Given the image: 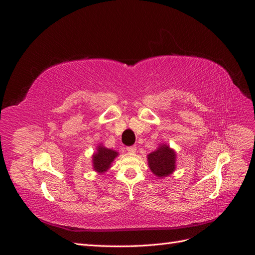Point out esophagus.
Instances as JSON below:
<instances>
[{
	"label": "esophagus",
	"mask_w": 255,
	"mask_h": 255,
	"mask_svg": "<svg viewBox=\"0 0 255 255\" xmlns=\"http://www.w3.org/2000/svg\"><path fill=\"white\" fill-rule=\"evenodd\" d=\"M136 150H137V148H136L135 145L128 146V148H127V151H128V152H129V153H135V152H136Z\"/></svg>",
	"instance_id": "esophagus-1"
}]
</instances>
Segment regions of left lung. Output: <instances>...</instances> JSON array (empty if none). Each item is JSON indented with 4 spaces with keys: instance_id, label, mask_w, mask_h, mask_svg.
I'll list each match as a JSON object with an SVG mask.
<instances>
[{
    "instance_id": "8db88e82",
    "label": "left lung",
    "mask_w": 255,
    "mask_h": 255,
    "mask_svg": "<svg viewBox=\"0 0 255 255\" xmlns=\"http://www.w3.org/2000/svg\"><path fill=\"white\" fill-rule=\"evenodd\" d=\"M150 170L157 177H166L174 172L176 152L167 143L158 144V148L146 155Z\"/></svg>"
}]
</instances>
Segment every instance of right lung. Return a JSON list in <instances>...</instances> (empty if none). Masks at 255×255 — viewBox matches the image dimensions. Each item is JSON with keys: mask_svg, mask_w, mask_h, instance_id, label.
Segmentation results:
<instances>
[{"mask_svg": "<svg viewBox=\"0 0 255 255\" xmlns=\"http://www.w3.org/2000/svg\"><path fill=\"white\" fill-rule=\"evenodd\" d=\"M118 155L119 153L117 151L106 148L102 143H99L97 151L92 154V168L97 173L102 174L112 167L113 161Z\"/></svg>", "mask_w": 255, "mask_h": 255, "instance_id": "right-lung-1", "label": "right lung"}]
</instances>
